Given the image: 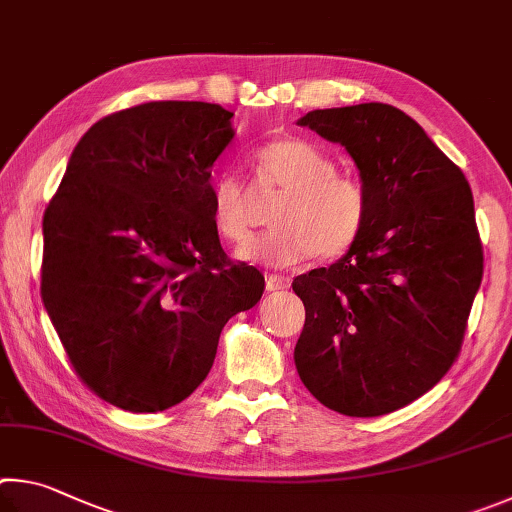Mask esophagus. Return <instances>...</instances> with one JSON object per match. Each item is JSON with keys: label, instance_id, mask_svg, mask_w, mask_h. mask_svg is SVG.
<instances>
[{"label": "esophagus", "instance_id": "34e87169", "mask_svg": "<svg viewBox=\"0 0 512 512\" xmlns=\"http://www.w3.org/2000/svg\"><path fill=\"white\" fill-rule=\"evenodd\" d=\"M288 288H290V279H285V276H276V274L265 276V290L267 292H279V290H288Z\"/></svg>", "mask_w": 512, "mask_h": 512}]
</instances>
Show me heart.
<instances>
[{
  "label": "heart",
  "mask_w": 512,
  "mask_h": 512,
  "mask_svg": "<svg viewBox=\"0 0 512 512\" xmlns=\"http://www.w3.org/2000/svg\"><path fill=\"white\" fill-rule=\"evenodd\" d=\"M254 159L267 182L283 188L288 197L274 215L279 227L240 245L233 251L236 261L285 270L317 254L339 258L351 251L369 215V193L360 179L337 173L326 150L299 137L265 143ZM211 215L224 240L247 238V195L233 175H222L213 184Z\"/></svg>",
  "instance_id": "heart-1"
}]
</instances>
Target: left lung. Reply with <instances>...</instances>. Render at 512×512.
I'll return each mask as SVG.
<instances>
[{
  "label": "left lung",
  "mask_w": 512,
  "mask_h": 512,
  "mask_svg": "<svg viewBox=\"0 0 512 512\" xmlns=\"http://www.w3.org/2000/svg\"><path fill=\"white\" fill-rule=\"evenodd\" d=\"M344 146L369 193L351 251L292 281L306 306L294 364L321 405L391 414L450 371L483 276L470 184L398 107L360 103L297 121Z\"/></svg>",
  "instance_id": "obj_1"
}]
</instances>
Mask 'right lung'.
Returning a JSON list of instances; mask_svg holds the SVG:
<instances>
[{"label": "right lung", "instance_id": "obj_1", "mask_svg": "<svg viewBox=\"0 0 512 512\" xmlns=\"http://www.w3.org/2000/svg\"><path fill=\"white\" fill-rule=\"evenodd\" d=\"M233 112L155 101L105 116L44 211L42 301L74 371L134 414L175 407L209 375L227 321L265 279L229 265L211 215Z\"/></svg>", "mask_w": 512, "mask_h": 512}]
</instances>
